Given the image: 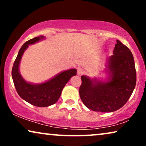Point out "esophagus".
<instances>
[{"label":"esophagus","mask_w":146,"mask_h":146,"mask_svg":"<svg viewBox=\"0 0 146 146\" xmlns=\"http://www.w3.org/2000/svg\"><path fill=\"white\" fill-rule=\"evenodd\" d=\"M84 72V70L82 68H80L78 69V75L83 74Z\"/></svg>","instance_id":"esophagus-1"}]
</instances>
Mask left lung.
<instances>
[{"instance_id": "left-lung-1", "label": "left lung", "mask_w": 146, "mask_h": 146, "mask_svg": "<svg viewBox=\"0 0 146 146\" xmlns=\"http://www.w3.org/2000/svg\"><path fill=\"white\" fill-rule=\"evenodd\" d=\"M113 54L109 58L110 78L106 82H94L82 76L79 94L84 104L95 111L111 112L123 107L136 84V71L132 53L117 40Z\"/></svg>"}]
</instances>
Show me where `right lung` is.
<instances>
[{
    "label": "right lung",
    "mask_w": 146,
    "mask_h": 146,
    "mask_svg": "<svg viewBox=\"0 0 146 146\" xmlns=\"http://www.w3.org/2000/svg\"><path fill=\"white\" fill-rule=\"evenodd\" d=\"M43 38L40 36L26 42L20 49L12 69V77L17 93L27 102L37 107H47L56 102L66 84L72 76L76 75V70L70 69L59 74L46 82L36 85L28 83L22 78L19 66L24 52L29 44L35 43Z\"/></svg>",
    "instance_id": "1"
}]
</instances>
